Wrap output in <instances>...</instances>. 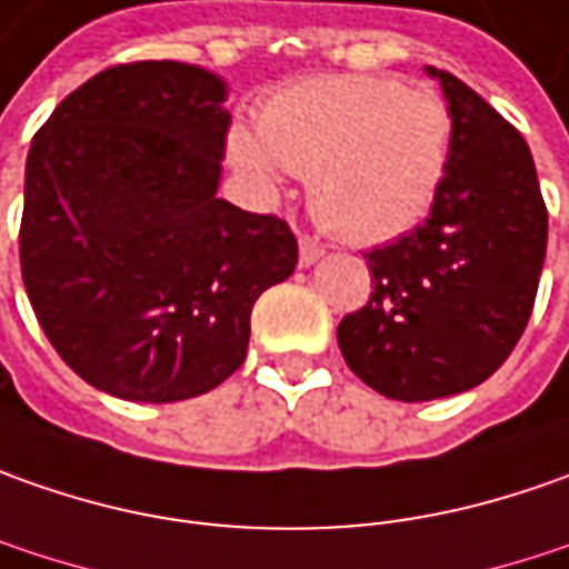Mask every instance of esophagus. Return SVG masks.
<instances>
[{
	"instance_id": "obj_1",
	"label": "esophagus",
	"mask_w": 569,
	"mask_h": 569,
	"mask_svg": "<svg viewBox=\"0 0 569 569\" xmlns=\"http://www.w3.org/2000/svg\"><path fill=\"white\" fill-rule=\"evenodd\" d=\"M323 254V246L318 239H311V236H302L299 239V264L302 267H311L318 258Z\"/></svg>"
}]
</instances>
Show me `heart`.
Masks as SVG:
<instances>
[{
    "label": "heart",
    "instance_id": "b5f03b06",
    "mask_svg": "<svg viewBox=\"0 0 569 569\" xmlns=\"http://www.w3.org/2000/svg\"><path fill=\"white\" fill-rule=\"evenodd\" d=\"M258 131L229 134L248 172L308 179L311 207L352 239H390L416 226L441 191L453 119L435 90L393 78L321 74L270 93Z\"/></svg>",
    "mask_w": 569,
    "mask_h": 569
}]
</instances>
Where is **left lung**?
Instances as JSON below:
<instances>
[{"instance_id":"1","label":"left lung","mask_w":569,"mask_h":569,"mask_svg":"<svg viewBox=\"0 0 569 569\" xmlns=\"http://www.w3.org/2000/svg\"><path fill=\"white\" fill-rule=\"evenodd\" d=\"M453 138L425 223L365 254L375 292L346 315V365L390 400L453 397L491 378L519 343L539 292L548 210L529 144L450 71Z\"/></svg>"}]
</instances>
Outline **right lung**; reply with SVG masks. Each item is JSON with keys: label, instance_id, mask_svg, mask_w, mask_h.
I'll list each match as a JSON object with an SVG mask.
<instances>
[{"label": "right lung", "instance_id": "add662e5", "mask_svg": "<svg viewBox=\"0 0 569 569\" xmlns=\"http://www.w3.org/2000/svg\"><path fill=\"white\" fill-rule=\"evenodd\" d=\"M226 84L186 62L93 74L33 134L21 277L52 349L131 402L201 397L246 362L251 308L296 270L286 220L217 198Z\"/></svg>", "mask_w": 569, "mask_h": 569}]
</instances>
